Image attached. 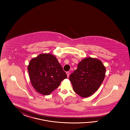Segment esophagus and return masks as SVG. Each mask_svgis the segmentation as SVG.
I'll use <instances>...</instances> for the list:
<instances>
[{
  "instance_id": "obj_1",
  "label": "esophagus",
  "mask_w": 130,
  "mask_h": 130,
  "mask_svg": "<svg viewBox=\"0 0 130 130\" xmlns=\"http://www.w3.org/2000/svg\"><path fill=\"white\" fill-rule=\"evenodd\" d=\"M66 74H67V77H69V75H70V72H68V71H67V72H66Z\"/></svg>"
}]
</instances>
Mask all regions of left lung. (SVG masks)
<instances>
[{
	"label": "left lung",
	"mask_w": 130,
	"mask_h": 130,
	"mask_svg": "<svg viewBox=\"0 0 130 130\" xmlns=\"http://www.w3.org/2000/svg\"><path fill=\"white\" fill-rule=\"evenodd\" d=\"M105 71L106 68L100 60L91 57L83 59L69 77L73 90L83 98L90 96L101 85Z\"/></svg>",
	"instance_id": "8db88e82"
}]
</instances>
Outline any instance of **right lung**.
I'll use <instances>...</instances> for the list:
<instances>
[{
	"mask_svg": "<svg viewBox=\"0 0 130 130\" xmlns=\"http://www.w3.org/2000/svg\"><path fill=\"white\" fill-rule=\"evenodd\" d=\"M28 70L32 86L44 95L50 94L67 78L57 58L50 53L41 54L31 59Z\"/></svg>",
	"mask_w": 130,
	"mask_h": 130,
	"instance_id": "add662e5",
	"label": "right lung"
}]
</instances>
